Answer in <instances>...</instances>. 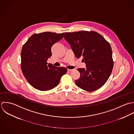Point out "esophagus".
<instances>
[{"instance_id":"34e87169","label":"esophagus","mask_w":134,"mask_h":134,"mask_svg":"<svg viewBox=\"0 0 134 134\" xmlns=\"http://www.w3.org/2000/svg\"><path fill=\"white\" fill-rule=\"evenodd\" d=\"M68 71H69V72H71V71H72L73 70L72 69H68Z\"/></svg>"}]
</instances>
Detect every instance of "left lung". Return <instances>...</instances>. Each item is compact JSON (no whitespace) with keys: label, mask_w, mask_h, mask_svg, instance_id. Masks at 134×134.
I'll return each instance as SVG.
<instances>
[{"label":"left lung","mask_w":134,"mask_h":134,"mask_svg":"<svg viewBox=\"0 0 134 134\" xmlns=\"http://www.w3.org/2000/svg\"><path fill=\"white\" fill-rule=\"evenodd\" d=\"M64 38L75 56L83 57L86 68H78L80 78L75 81L81 89L88 92L103 86L109 78L113 67L112 52L109 42L95 31L65 32Z\"/></svg>","instance_id":"obj_1"}]
</instances>
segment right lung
I'll use <instances>...</instances> for the list:
<instances>
[{
    "mask_svg": "<svg viewBox=\"0 0 134 134\" xmlns=\"http://www.w3.org/2000/svg\"><path fill=\"white\" fill-rule=\"evenodd\" d=\"M64 33L44 32L32 35L23 46L21 69L29 83L42 91L50 90L59 83L61 77L67 73L65 67H55L48 64L52 55L51 48L63 38Z\"/></svg>",
    "mask_w": 134,
    "mask_h": 134,
    "instance_id": "1",
    "label": "right lung"
}]
</instances>
